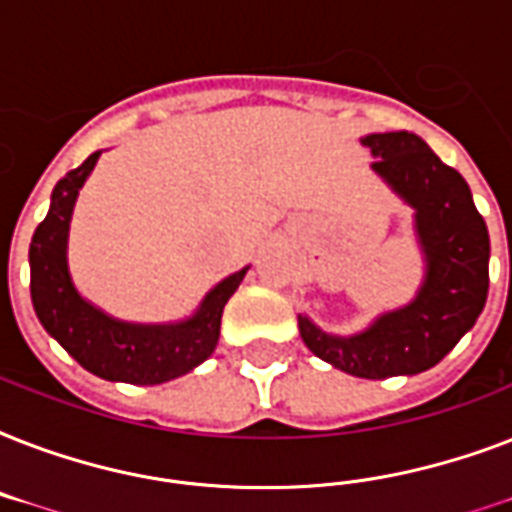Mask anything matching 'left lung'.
Masks as SVG:
<instances>
[{"label":"left lung","instance_id":"8db88e82","mask_svg":"<svg viewBox=\"0 0 512 512\" xmlns=\"http://www.w3.org/2000/svg\"><path fill=\"white\" fill-rule=\"evenodd\" d=\"M377 162L372 172L414 212V239L425 276L417 295L380 313L356 335H332L305 313L300 337L313 356L364 380L420 374L436 366L473 329L489 292V231L465 177L446 167L414 132L361 138Z\"/></svg>","mask_w":512,"mask_h":512}]
</instances>
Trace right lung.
Returning a JSON list of instances; mask_svg holds the SVG:
<instances>
[{"label":"right lung","instance_id":"right-lung-1","mask_svg":"<svg viewBox=\"0 0 512 512\" xmlns=\"http://www.w3.org/2000/svg\"><path fill=\"white\" fill-rule=\"evenodd\" d=\"M100 154L103 151L87 156L82 167L60 177L52 188L47 217L36 225L28 247L31 303L47 335L55 337L87 372L111 382L162 385L183 377L212 356L225 303L239 289L249 265L215 284L201 297L199 308L180 321L138 324L114 319L90 303L76 289L68 271V231L79 191L95 170Z\"/></svg>","mask_w":512,"mask_h":512}]
</instances>
